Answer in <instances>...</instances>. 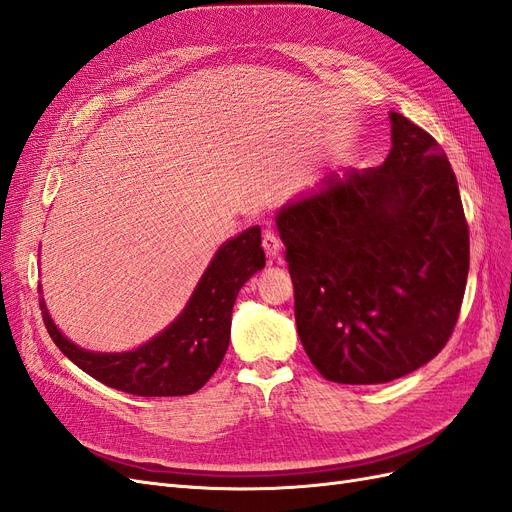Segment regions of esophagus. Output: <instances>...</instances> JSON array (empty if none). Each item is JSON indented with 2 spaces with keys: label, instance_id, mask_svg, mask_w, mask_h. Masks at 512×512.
I'll list each match as a JSON object with an SVG mask.
<instances>
[{
  "label": "esophagus",
  "instance_id": "esophagus-1",
  "mask_svg": "<svg viewBox=\"0 0 512 512\" xmlns=\"http://www.w3.org/2000/svg\"><path fill=\"white\" fill-rule=\"evenodd\" d=\"M262 250H265V254H267V258H277L280 256V252H282V241H280V237H277V232L275 230H265V235H262Z\"/></svg>",
  "mask_w": 512,
  "mask_h": 512
}]
</instances>
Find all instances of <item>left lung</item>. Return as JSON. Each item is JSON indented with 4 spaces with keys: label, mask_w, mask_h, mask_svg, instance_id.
I'll return each instance as SVG.
<instances>
[{
    "label": "left lung",
    "mask_w": 512,
    "mask_h": 512,
    "mask_svg": "<svg viewBox=\"0 0 512 512\" xmlns=\"http://www.w3.org/2000/svg\"><path fill=\"white\" fill-rule=\"evenodd\" d=\"M376 168L327 177L277 213L309 361L339 384L423 367L453 335L470 269L457 177L429 132L391 113Z\"/></svg>",
    "instance_id": "left-lung-1"
}]
</instances>
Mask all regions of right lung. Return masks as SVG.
I'll use <instances>...</instances> for the list:
<instances>
[{
    "instance_id": "obj_1",
    "label": "right lung",
    "mask_w": 512,
    "mask_h": 512,
    "mask_svg": "<svg viewBox=\"0 0 512 512\" xmlns=\"http://www.w3.org/2000/svg\"><path fill=\"white\" fill-rule=\"evenodd\" d=\"M262 267L260 228L252 226L220 247L175 322L130 352L106 354L74 346L55 327L40 297L44 327L76 367L111 389L138 397L192 395L220 367L230 342L232 305L241 286Z\"/></svg>"
}]
</instances>
